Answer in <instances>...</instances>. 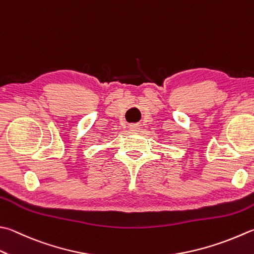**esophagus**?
I'll return each mask as SVG.
<instances>
[{
  "label": "esophagus",
  "instance_id": "esophagus-1",
  "mask_svg": "<svg viewBox=\"0 0 254 254\" xmlns=\"http://www.w3.org/2000/svg\"><path fill=\"white\" fill-rule=\"evenodd\" d=\"M129 129H130V131L132 133H137L138 131L140 130V127H139V125H138V124H130V125H129Z\"/></svg>",
  "mask_w": 254,
  "mask_h": 254
}]
</instances>
